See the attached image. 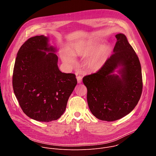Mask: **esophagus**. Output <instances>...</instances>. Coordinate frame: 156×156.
<instances>
[{
    "label": "esophagus",
    "mask_w": 156,
    "mask_h": 156,
    "mask_svg": "<svg viewBox=\"0 0 156 156\" xmlns=\"http://www.w3.org/2000/svg\"><path fill=\"white\" fill-rule=\"evenodd\" d=\"M76 79H77V81H78V83H81V81H82V76H80V75L77 76Z\"/></svg>",
    "instance_id": "obj_1"
}]
</instances>
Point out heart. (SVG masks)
Segmentation results:
<instances>
[{
    "label": "heart",
    "instance_id": "1",
    "mask_svg": "<svg viewBox=\"0 0 156 156\" xmlns=\"http://www.w3.org/2000/svg\"><path fill=\"white\" fill-rule=\"evenodd\" d=\"M94 50V47L90 44L78 43L75 46L73 54L79 55H87L91 54ZM110 52V49L107 46L102 47L93 53L88 59V66L91 69L98 70L104 64L107 55ZM63 60L66 62H72V57L69 54H65L62 56Z\"/></svg>",
    "mask_w": 156,
    "mask_h": 156
}]
</instances>
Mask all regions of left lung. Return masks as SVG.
Instances as JSON below:
<instances>
[{
  "label": "left lung",
  "mask_w": 156,
  "mask_h": 156,
  "mask_svg": "<svg viewBox=\"0 0 156 156\" xmlns=\"http://www.w3.org/2000/svg\"><path fill=\"white\" fill-rule=\"evenodd\" d=\"M114 53L96 73L83 77L87 101L98 119L112 122L128 114L137 105L143 90L140 60L123 34L115 36ZM119 66L117 75L112 74Z\"/></svg>",
  "instance_id": "obj_1"
}]
</instances>
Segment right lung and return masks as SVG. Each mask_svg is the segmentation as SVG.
I'll return each mask as SVG.
<instances>
[{"label":"right lung","instance_id":"right-lung-1","mask_svg":"<svg viewBox=\"0 0 156 156\" xmlns=\"http://www.w3.org/2000/svg\"><path fill=\"white\" fill-rule=\"evenodd\" d=\"M43 35L28 39L15 59L12 76L15 95L30 118L49 122L59 119L77 84L73 73L61 72L55 49Z\"/></svg>","mask_w":156,"mask_h":156}]
</instances>
